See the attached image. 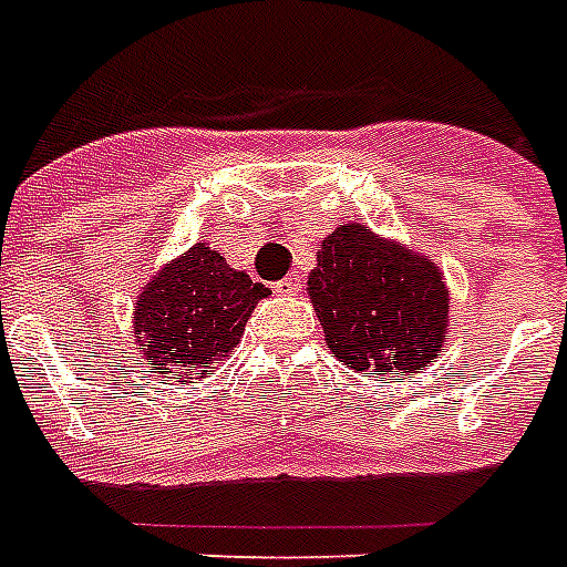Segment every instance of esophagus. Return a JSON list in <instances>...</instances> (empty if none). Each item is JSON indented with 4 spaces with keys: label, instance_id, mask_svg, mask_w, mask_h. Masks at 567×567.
Listing matches in <instances>:
<instances>
[{
    "label": "esophagus",
    "instance_id": "1",
    "mask_svg": "<svg viewBox=\"0 0 567 567\" xmlns=\"http://www.w3.org/2000/svg\"><path fill=\"white\" fill-rule=\"evenodd\" d=\"M274 288L279 293H297V291H300V279H297V276H285V279H279Z\"/></svg>",
    "mask_w": 567,
    "mask_h": 567
}]
</instances>
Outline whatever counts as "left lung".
Listing matches in <instances>:
<instances>
[{"mask_svg":"<svg viewBox=\"0 0 567 567\" xmlns=\"http://www.w3.org/2000/svg\"><path fill=\"white\" fill-rule=\"evenodd\" d=\"M309 300L332 355L353 371L412 377L447 338L450 297L435 261L362 223L323 238Z\"/></svg>","mask_w":567,"mask_h":567,"instance_id":"8db88e82","label":"left lung"}]
</instances>
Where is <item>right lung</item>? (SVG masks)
I'll use <instances>...</instances> for the list:
<instances>
[{"mask_svg": "<svg viewBox=\"0 0 567 567\" xmlns=\"http://www.w3.org/2000/svg\"><path fill=\"white\" fill-rule=\"evenodd\" d=\"M267 293L265 285L226 265L217 249L194 244L137 293V353L167 382H188L231 353Z\"/></svg>", "mask_w": 567, "mask_h": 567, "instance_id": "1", "label": "right lung"}]
</instances>
